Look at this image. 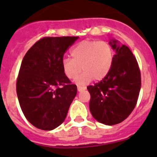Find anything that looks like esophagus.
Instances as JSON below:
<instances>
[{
	"instance_id": "34e87169",
	"label": "esophagus",
	"mask_w": 157,
	"mask_h": 157,
	"mask_svg": "<svg viewBox=\"0 0 157 157\" xmlns=\"http://www.w3.org/2000/svg\"><path fill=\"white\" fill-rule=\"evenodd\" d=\"M86 87H82V86H78V92H81L82 90H85Z\"/></svg>"
}]
</instances>
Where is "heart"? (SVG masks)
Wrapping results in <instances>:
<instances>
[{
  "label": "heart",
  "instance_id": "1",
  "mask_svg": "<svg viewBox=\"0 0 157 157\" xmlns=\"http://www.w3.org/2000/svg\"><path fill=\"white\" fill-rule=\"evenodd\" d=\"M72 59L63 58L61 66L68 79L77 78L76 82L86 85L92 79L99 82L109 75L114 58V52L109 42L105 41L84 40L72 48Z\"/></svg>",
  "mask_w": 157,
  "mask_h": 157
}]
</instances>
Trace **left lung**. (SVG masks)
Instances as JSON below:
<instances>
[{
	"instance_id": "obj_1",
	"label": "left lung",
	"mask_w": 157,
	"mask_h": 157,
	"mask_svg": "<svg viewBox=\"0 0 157 157\" xmlns=\"http://www.w3.org/2000/svg\"><path fill=\"white\" fill-rule=\"evenodd\" d=\"M109 43L116 51L112 68L106 78L87 90L92 116L100 123L112 126L126 120L134 110L141 81L138 61L130 48L114 39Z\"/></svg>"
}]
</instances>
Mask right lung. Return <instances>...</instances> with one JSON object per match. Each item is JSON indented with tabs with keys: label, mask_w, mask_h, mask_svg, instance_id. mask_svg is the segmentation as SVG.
<instances>
[{
	"label": "right lung",
	"mask_w": 157,
	"mask_h": 157,
	"mask_svg": "<svg viewBox=\"0 0 157 157\" xmlns=\"http://www.w3.org/2000/svg\"><path fill=\"white\" fill-rule=\"evenodd\" d=\"M78 37H45L27 51L16 81V93L25 117L41 130H52L66 118L77 94L62 69L65 52Z\"/></svg>",
	"instance_id": "obj_1"
}]
</instances>
